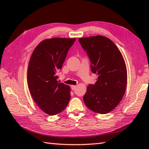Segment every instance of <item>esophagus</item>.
<instances>
[{"label": "esophagus", "mask_w": 149, "mask_h": 149, "mask_svg": "<svg viewBox=\"0 0 149 149\" xmlns=\"http://www.w3.org/2000/svg\"><path fill=\"white\" fill-rule=\"evenodd\" d=\"M75 88H76V86H74V85H72V86H71V89L72 90H75Z\"/></svg>", "instance_id": "1"}]
</instances>
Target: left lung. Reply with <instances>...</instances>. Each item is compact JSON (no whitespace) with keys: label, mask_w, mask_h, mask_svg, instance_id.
Listing matches in <instances>:
<instances>
[{"label":"left lung","mask_w":149,"mask_h":149,"mask_svg":"<svg viewBox=\"0 0 149 149\" xmlns=\"http://www.w3.org/2000/svg\"><path fill=\"white\" fill-rule=\"evenodd\" d=\"M79 42L89 57L91 72L98 76L95 84L87 87L84 104L97 113L111 111L122 99L127 85V69L122 54L105 36L80 38Z\"/></svg>","instance_id":"obj_1"}]
</instances>
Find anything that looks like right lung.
I'll return each instance as SVG.
<instances>
[{
    "label": "right lung",
    "instance_id": "1",
    "mask_svg": "<svg viewBox=\"0 0 149 149\" xmlns=\"http://www.w3.org/2000/svg\"><path fill=\"white\" fill-rule=\"evenodd\" d=\"M75 38H54L41 42L31 55L27 70L30 93L43 112L55 115L65 109L70 99V88L58 81L70 48Z\"/></svg>",
    "mask_w": 149,
    "mask_h": 149
}]
</instances>
